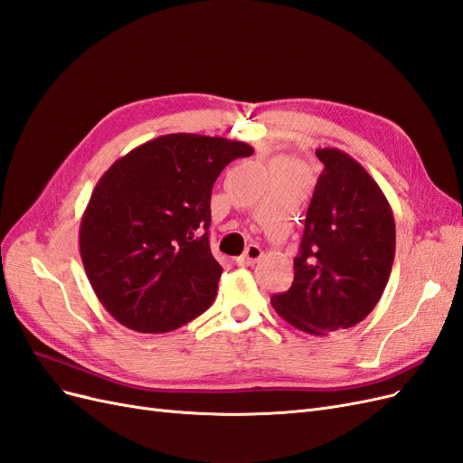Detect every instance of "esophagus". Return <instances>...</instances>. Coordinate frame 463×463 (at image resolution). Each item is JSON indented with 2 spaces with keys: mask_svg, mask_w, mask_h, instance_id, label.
<instances>
[{
  "mask_svg": "<svg viewBox=\"0 0 463 463\" xmlns=\"http://www.w3.org/2000/svg\"><path fill=\"white\" fill-rule=\"evenodd\" d=\"M260 257H262V249L259 245H249L247 250H245V255L237 257L235 260L240 266H250V264H255Z\"/></svg>",
  "mask_w": 463,
  "mask_h": 463,
  "instance_id": "obj_1",
  "label": "esophagus"
}]
</instances>
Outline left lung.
Here are the masks:
<instances>
[{"mask_svg": "<svg viewBox=\"0 0 463 463\" xmlns=\"http://www.w3.org/2000/svg\"><path fill=\"white\" fill-rule=\"evenodd\" d=\"M325 164L307 210L293 284L270 298L291 326L328 335L355 326L383 298L396 255V223L383 189L340 148H317Z\"/></svg>", "mask_w": 463, "mask_h": 463, "instance_id": "8db88e82", "label": "left lung"}]
</instances>
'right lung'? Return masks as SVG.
Listing matches in <instances>:
<instances>
[{"mask_svg":"<svg viewBox=\"0 0 463 463\" xmlns=\"http://www.w3.org/2000/svg\"><path fill=\"white\" fill-rule=\"evenodd\" d=\"M253 146L172 133L133 148L98 179L80 218L89 282L119 325L170 332L213 305L222 266L210 253L214 181Z\"/></svg>","mask_w":463,"mask_h":463,"instance_id":"obj_1","label":"right lung"}]
</instances>
